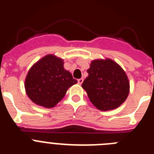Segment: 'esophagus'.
<instances>
[{"label": "esophagus", "instance_id": "esophagus-1", "mask_svg": "<svg viewBox=\"0 0 154 154\" xmlns=\"http://www.w3.org/2000/svg\"><path fill=\"white\" fill-rule=\"evenodd\" d=\"M82 82H83V79H78V83L79 84V85H81Z\"/></svg>", "mask_w": 154, "mask_h": 154}]
</instances>
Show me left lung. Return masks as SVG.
<instances>
[{
  "label": "left lung",
  "mask_w": 154,
  "mask_h": 154,
  "mask_svg": "<svg viewBox=\"0 0 154 154\" xmlns=\"http://www.w3.org/2000/svg\"><path fill=\"white\" fill-rule=\"evenodd\" d=\"M87 72L89 75L82 87L98 109H115L124 103L130 92V82L119 64L110 58L95 59Z\"/></svg>",
  "instance_id": "8db88e82"
}]
</instances>
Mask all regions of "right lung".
I'll return each instance as SVG.
<instances>
[{
    "mask_svg": "<svg viewBox=\"0 0 154 154\" xmlns=\"http://www.w3.org/2000/svg\"><path fill=\"white\" fill-rule=\"evenodd\" d=\"M77 80L64 69L63 59L47 55L35 62L27 74L24 88L27 95L35 104L52 108L62 100L68 89Z\"/></svg>",
    "mask_w": 154,
    "mask_h": 154,
    "instance_id": "1",
    "label": "right lung"
}]
</instances>
